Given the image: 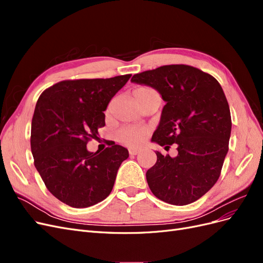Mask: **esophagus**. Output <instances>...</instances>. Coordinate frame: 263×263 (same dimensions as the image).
Here are the masks:
<instances>
[{
	"label": "esophagus",
	"instance_id": "1",
	"mask_svg": "<svg viewBox=\"0 0 263 263\" xmlns=\"http://www.w3.org/2000/svg\"><path fill=\"white\" fill-rule=\"evenodd\" d=\"M139 153H140L139 149H129V154H130L132 156H136V155L139 154Z\"/></svg>",
	"mask_w": 263,
	"mask_h": 263
}]
</instances>
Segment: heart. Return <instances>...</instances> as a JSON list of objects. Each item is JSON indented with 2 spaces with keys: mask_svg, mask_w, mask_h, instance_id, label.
I'll use <instances>...</instances> for the list:
<instances>
[{
  "mask_svg": "<svg viewBox=\"0 0 263 263\" xmlns=\"http://www.w3.org/2000/svg\"><path fill=\"white\" fill-rule=\"evenodd\" d=\"M149 89H146V87H140V89H137L134 92V94L140 93V92H146ZM147 136V129L145 127H139V126H126L123 127V128L119 129L118 132V138L122 142H124L125 145L135 147V146H139L142 144V141L145 140Z\"/></svg>",
  "mask_w": 263,
  "mask_h": 263,
  "instance_id": "heart-1",
  "label": "heart"
}]
</instances>
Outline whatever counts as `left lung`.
<instances>
[{"label":"left lung","instance_id":"obj_1","mask_svg":"<svg viewBox=\"0 0 263 263\" xmlns=\"http://www.w3.org/2000/svg\"><path fill=\"white\" fill-rule=\"evenodd\" d=\"M132 82L151 86L165 102L151 141L178 147L173 158L156 151L146 173L151 192L172 205L195 202L217 182L228 153L232 117L224 91L214 77L185 65L145 71Z\"/></svg>","mask_w":263,"mask_h":263}]
</instances>
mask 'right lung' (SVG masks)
I'll return each instance as SVG.
<instances>
[{"label": "right lung", "mask_w": 263, "mask_h": 263, "mask_svg": "<svg viewBox=\"0 0 263 263\" xmlns=\"http://www.w3.org/2000/svg\"><path fill=\"white\" fill-rule=\"evenodd\" d=\"M132 74L55 83L39 97L31 121L30 147L49 192L71 208L100 203L112 192L128 150L110 142L102 153L86 144L105 126L104 110Z\"/></svg>", "instance_id": "add662e5"}]
</instances>
